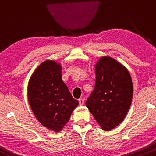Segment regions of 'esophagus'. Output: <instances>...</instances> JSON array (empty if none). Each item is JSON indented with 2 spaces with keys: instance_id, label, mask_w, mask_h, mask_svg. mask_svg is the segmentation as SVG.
<instances>
[{
  "instance_id": "34e87169",
  "label": "esophagus",
  "mask_w": 156,
  "mask_h": 156,
  "mask_svg": "<svg viewBox=\"0 0 156 156\" xmlns=\"http://www.w3.org/2000/svg\"><path fill=\"white\" fill-rule=\"evenodd\" d=\"M78 102H79V105H83L84 103V100L83 98H81L79 100H78Z\"/></svg>"
}]
</instances>
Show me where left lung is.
<instances>
[{"label": "left lung", "instance_id": "1", "mask_svg": "<svg viewBox=\"0 0 156 156\" xmlns=\"http://www.w3.org/2000/svg\"><path fill=\"white\" fill-rule=\"evenodd\" d=\"M94 89L86 106L103 130L118 126L130 107L133 94L132 79L127 69L109 56H103L95 65Z\"/></svg>", "mask_w": 156, "mask_h": 156}]
</instances>
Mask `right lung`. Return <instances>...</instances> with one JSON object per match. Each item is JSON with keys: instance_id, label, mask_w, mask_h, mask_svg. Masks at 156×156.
I'll use <instances>...</instances> for the list:
<instances>
[{"instance_id": "add662e5", "label": "right lung", "mask_w": 156, "mask_h": 156, "mask_svg": "<svg viewBox=\"0 0 156 156\" xmlns=\"http://www.w3.org/2000/svg\"><path fill=\"white\" fill-rule=\"evenodd\" d=\"M27 95L36 118L55 132L62 129L78 105L62 79V66L52 60L43 62L34 71Z\"/></svg>"}]
</instances>
